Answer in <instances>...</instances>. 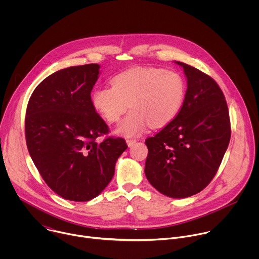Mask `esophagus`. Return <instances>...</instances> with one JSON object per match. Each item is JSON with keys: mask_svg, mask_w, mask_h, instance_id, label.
<instances>
[{"mask_svg": "<svg viewBox=\"0 0 259 259\" xmlns=\"http://www.w3.org/2000/svg\"><path fill=\"white\" fill-rule=\"evenodd\" d=\"M126 142H127V144H128V146H133L134 144H135V142H136V140L135 139H127L126 140Z\"/></svg>", "mask_w": 259, "mask_h": 259, "instance_id": "34e87169", "label": "esophagus"}]
</instances>
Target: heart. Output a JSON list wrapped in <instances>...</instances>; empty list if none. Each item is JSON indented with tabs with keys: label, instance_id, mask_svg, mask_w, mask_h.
<instances>
[{
	"label": "heart",
	"instance_id": "heart-1",
	"mask_svg": "<svg viewBox=\"0 0 259 259\" xmlns=\"http://www.w3.org/2000/svg\"><path fill=\"white\" fill-rule=\"evenodd\" d=\"M184 95L186 85L178 72L138 67L118 73L112 86L96 88L91 103L109 123L118 122L130 104L132 110L116 132L132 137L144 132L150 124L161 127L170 123L178 115Z\"/></svg>",
	"mask_w": 259,
	"mask_h": 259
}]
</instances>
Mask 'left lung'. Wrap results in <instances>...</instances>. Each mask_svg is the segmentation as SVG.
<instances>
[{
    "label": "left lung",
    "instance_id": "1",
    "mask_svg": "<svg viewBox=\"0 0 259 259\" xmlns=\"http://www.w3.org/2000/svg\"><path fill=\"white\" fill-rule=\"evenodd\" d=\"M188 89L178 115L154 137L144 173L152 186L170 198H188L204 190L215 176L231 139L225 95L206 73L187 63Z\"/></svg>",
    "mask_w": 259,
    "mask_h": 259
}]
</instances>
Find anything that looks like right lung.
I'll return each mask as SVG.
<instances>
[{
    "label": "right lung",
    "instance_id": "1",
    "mask_svg": "<svg viewBox=\"0 0 259 259\" xmlns=\"http://www.w3.org/2000/svg\"><path fill=\"white\" fill-rule=\"evenodd\" d=\"M100 65L60 69L32 92L25 114L28 153L47 186L65 200L86 202L97 197L115 174L127 149L123 138H96L108 127L91 103Z\"/></svg>",
    "mask_w": 259,
    "mask_h": 259
}]
</instances>
